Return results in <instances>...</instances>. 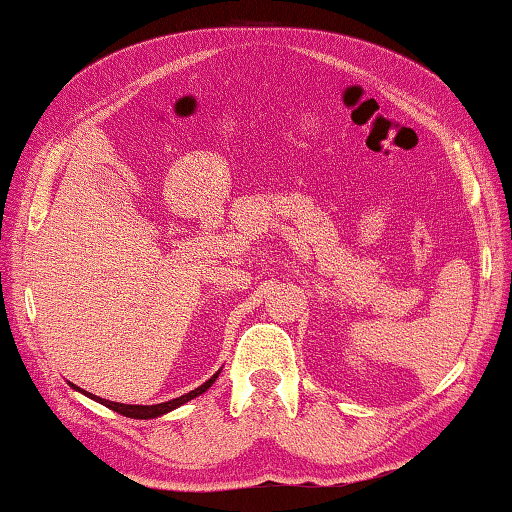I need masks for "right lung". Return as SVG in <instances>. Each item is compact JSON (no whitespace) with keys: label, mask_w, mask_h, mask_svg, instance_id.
<instances>
[{"label":"right lung","mask_w":512,"mask_h":512,"mask_svg":"<svg viewBox=\"0 0 512 512\" xmlns=\"http://www.w3.org/2000/svg\"><path fill=\"white\" fill-rule=\"evenodd\" d=\"M219 372L221 370H216L214 375L205 381V384H201L198 388H194V391H189V393H185V395H180V397H176V400H169V402H162V404H151V406H144V404H119V402H110V400H103V397H97V395H92V393H88V391H83V388H79L76 384H69L74 388V391H79V393H83V395H88L90 400H94V402H99V404H103V406H108L110 411H117V413H121V415H126V418H133V420H151V418H160V415H164V413H169V411H173V409H178V406H183V404H187L189 400H194V397H198V395H203L207 388H210L214 381H216V377H219Z\"/></svg>","instance_id":"1"}]
</instances>
